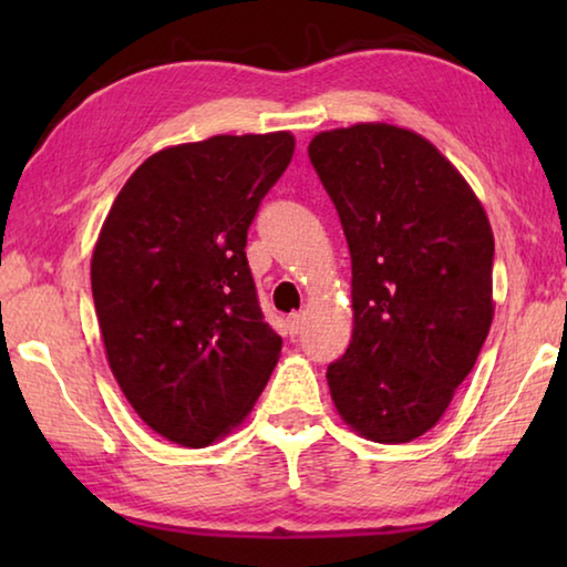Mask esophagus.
<instances>
[{
	"label": "esophagus",
	"mask_w": 567,
	"mask_h": 567,
	"mask_svg": "<svg viewBox=\"0 0 567 567\" xmlns=\"http://www.w3.org/2000/svg\"><path fill=\"white\" fill-rule=\"evenodd\" d=\"M287 328H290V334L295 338V334L302 330V312H292L290 318H287Z\"/></svg>",
	"instance_id": "obj_1"
}]
</instances>
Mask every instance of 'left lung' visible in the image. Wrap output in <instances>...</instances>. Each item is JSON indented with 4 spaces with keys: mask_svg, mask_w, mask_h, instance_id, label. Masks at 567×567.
<instances>
[{
    "mask_svg": "<svg viewBox=\"0 0 567 567\" xmlns=\"http://www.w3.org/2000/svg\"><path fill=\"white\" fill-rule=\"evenodd\" d=\"M307 152L352 260V342L328 368L334 408L375 443H410L443 417L491 330V223L410 130L352 124Z\"/></svg>",
    "mask_w": 567,
    "mask_h": 567,
    "instance_id": "obj_1",
    "label": "left lung"
}]
</instances>
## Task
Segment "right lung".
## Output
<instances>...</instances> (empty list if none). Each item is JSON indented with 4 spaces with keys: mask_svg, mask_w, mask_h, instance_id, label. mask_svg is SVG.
I'll return each instance as SVG.
<instances>
[{
    "mask_svg": "<svg viewBox=\"0 0 567 567\" xmlns=\"http://www.w3.org/2000/svg\"><path fill=\"white\" fill-rule=\"evenodd\" d=\"M295 152L290 132L217 134L134 169L92 255V297L124 398L162 437L205 447L252 410L282 338L245 245Z\"/></svg>",
    "mask_w": 567,
    "mask_h": 567,
    "instance_id": "right-lung-1",
    "label": "right lung"
}]
</instances>
